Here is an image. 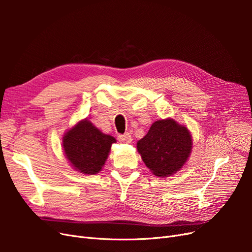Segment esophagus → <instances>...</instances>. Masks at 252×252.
I'll return each mask as SVG.
<instances>
[{"mask_svg": "<svg viewBox=\"0 0 252 252\" xmlns=\"http://www.w3.org/2000/svg\"><path fill=\"white\" fill-rule=\"evenodd\" d=\"M118 140L122 143H131L132 138L129 133H124V134H119L118 135Z\"/></svg>", "mask_w": 252, "mask_h": 252, "instance_id": "34e87169", "label": "esophagus"}]
</instances>
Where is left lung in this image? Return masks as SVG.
Here are the masks:
<instances>
[{"mask_svg": "<svg viewBox=\"0 0 252 252\" xmlns=\"http://www.w3.org/2000/svg\"><path fill=\"white\" fill-rule=\"evenodd\" d=\"M136 148L152 173L169 177L186 163L191 154L192 138L188 129L173 119L158 120L136 143Z\"/></svg>", "mask_w": 252, "mask_h": 252, "instance_id": "obj_1", "label": "left lung"}]
</instances>
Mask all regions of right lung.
I'll use <instances>...</instances> for the list:
<instances>
[{
    "instance_id": "obj_1",
    "label": "right lung",
    "mask_w": 252,
    "mask_h": 252,
    "mask_svg": "<svg viewBox=\"0 0 252 252\" xmlns=\"http://www.w3.org/2000/svg\"><path fill=\"white\" fill-rule=\"evenodd\" d=\"M116 139L105 134L87 119L80 121L63 136L64 154L73 168L85 174L101 171Z\"/></svg>"
}]
</instances>
